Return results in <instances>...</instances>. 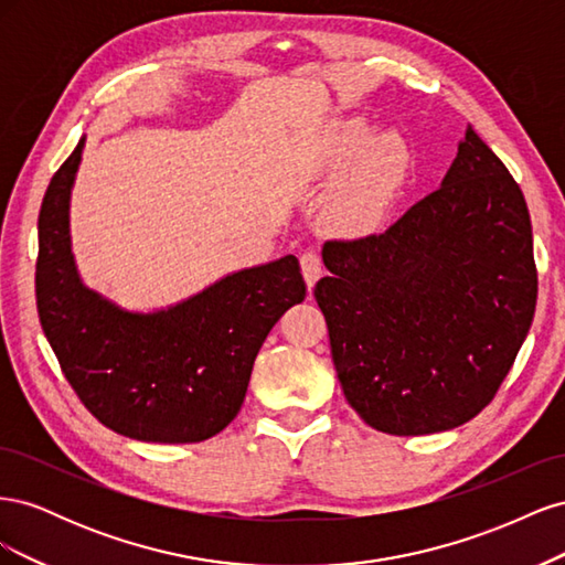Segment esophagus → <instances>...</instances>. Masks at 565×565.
<instances>
[{"mask_svg":"<svg viewBox=\"0 0 565 565\" xmlns=\"http://www.w3.org/2000/svg\"><path fill=\"white\" fill-rule=\"evenodd\" d=\"M299 262H301V273H303L306 285H309V289H313L316 282L320 280V276H322L320 256L316 252H303Z\"/></svg>","mask_w":565,"mask_h":565,"instance_id":"1","label":"esophagus"}]
</instances>
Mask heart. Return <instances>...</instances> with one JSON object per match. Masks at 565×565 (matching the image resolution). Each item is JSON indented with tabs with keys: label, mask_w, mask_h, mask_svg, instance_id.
Here are the masks:
<instances>
[{
	"label": "heart",
	"mask_w": 565,
	"mask_h": 565,
	"mask_svg": "<svg viewBox=\"0 0 565 565\" xmlns=\"http://www.w3.org/2000/svg\"><path fill=\"white\" fill-rule=\"evenodd\" d=\"M413 156L396 131L374 134L361 117L337 119L320 139L316 172L341 177L330 200V218L349 231L377 226L396 202Z\"/></svg>",
	"instance_id": "obj_1"
}]
</instances>
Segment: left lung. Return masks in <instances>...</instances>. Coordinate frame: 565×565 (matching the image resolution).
Instances as JSON below:
<instances>
[{"label":"left lung","mask_w":565,"mask_h":565,"mask_svg":"<svg viewBox=\"0 0 565 565\" xmlns=\"http://www.w3.org/2000/svg\"><path fill=\"white\" fill-rule=\"evenodd\" d=\"M316 301L337 377L372 429L424 436L494 398L537 301L519 183L471 127L438 191L380 235L330 241Z\"/></svg>","instance_id":"obj_1"}]
</instances>
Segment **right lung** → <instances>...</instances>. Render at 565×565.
Wrapping results in <instances>:
<instances>
[{
	"mask_svg": "<svg viewBox=\"0 0 565 565\" xmlns=\"http://www.w3.org/2000/svg\"><path fill=\"white\" fill-rule=\"evenodd\" d=\"M84 141L51 179L38 221L35 289L46 341L84 407L115 434L207 440L241 413L264 339L306 297L297 256L228 273L167 309H122L84 285L75 264L71 193Z\"/></svg>",
	"mask_w": 565,
	"mask_h": 565,
	"instance_id": "obj_1",
	"label": "right lung"
}]
</instances>
